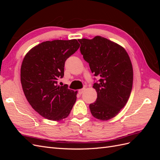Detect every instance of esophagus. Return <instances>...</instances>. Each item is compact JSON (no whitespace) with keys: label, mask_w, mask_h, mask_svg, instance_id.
<instances>
[{"label":"esophagus","mask_w":160,"mask_h":160,"mask_svg":"<svg viewBox=\"0 0 160 160\" xmlns=\"http://www.w3.org/2000/svg\"><path fill=\"white\" fill-rule=\"evenodd\" d=\"M85 90V88H83V89H79V93L80 95H81L82 93H83Z\"/></svg>","instance_id":"esophagus-1"}]
</instances>
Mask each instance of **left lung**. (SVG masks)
<instances>
[{
	"mask_svg": "<svg viewBox=\"0 0 160 160\" xmlns=\"http://www.w3.org/2000/svg\"><path fill=\"white\" fill-rule=\"evenodd\" d=\"M78 41L91 72L100 77L93 86L98 98L89 105L91 113L101 121L109 120L119 113L130 96L133 77L130 58L123 47L102 37Z\"/></svg>",
	"mask_w": 160,
	"mask_h": 160,
	"instance_id": "obj_1",
	"label": "left lung"
}]
</instances>
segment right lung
Masks as SVG:
<instances>
[{"instance_id": "add662e5", "label": "right lung", "mask_w": 160, "mask_h": 160, "mask_svg": "<svg viewBox=\"0 0 160 160\" xmlns=\"http://www.w3.org/2000/svg\"><path fill=\"white\" fill-rule=\"evenodd\" d=\"M76 39L42 42L25 56L21 68V82L28 103L43 118L52 121L66 118L71 112L77 91L60 86L65 61L77 51Z\"/></svg>"}]
</instances>
